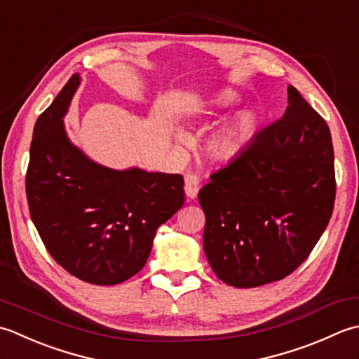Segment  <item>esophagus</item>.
Instances as JSON below:
<instances>
[{"instance_id": "34e87169", "label": "esophagus", "mask_w": 359, "mask_h": 359, "mask_svg": "<svg viewBox=\"0 0 359 359\" xmlns=\"http://www.w3.org/2000/svg\"><path fill=\"white\" fill-rule=\"evenodd\" d=\"M184 190L190 200H195L200 190V178L194 173H187L184 177Z\"/></svg>"}]
</instances>
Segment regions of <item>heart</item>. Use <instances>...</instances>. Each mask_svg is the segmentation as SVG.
<instances>
[{
    "instance_id": "obj_1",
    "label": "heart",
    "mask_w": 359,
    "mask_h": 359,
    "mask_svg": "<svg viewBox=\"0 0 359 359\" xmlns=\"http://www.w3.org/2000/svg\"><path fill=\"white\" fill-rule=\"evenodd\" d=\"M237 102V97L232 93H222L215 99L217 108H229ZM257 127V118L252 113H241L236 119L229 122L208 141V153L214 159H226L236 155V153L250 141ZM175 136L184 139V133L181 130H175Z\"/></svg>"
}]
</instances>
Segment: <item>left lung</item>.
<instances>
[{
    "instance_id": "8db88e82",
    "label": "left lung",
    "mask_w": 359,
    "mask_h": 359,
    "mask_svg": "<svg viewBox=\"0 0 359 359\" xmlns=\"http://www.w3.org/2000/svg\"><path fill=\"white\" fill-rule=\"evenodd\" d=\"M330 130L294 86L288 107L210 175L198 200L203 248L220 280L254 288L299 268L333 214Z\"/></svg>"
}]
</instances>
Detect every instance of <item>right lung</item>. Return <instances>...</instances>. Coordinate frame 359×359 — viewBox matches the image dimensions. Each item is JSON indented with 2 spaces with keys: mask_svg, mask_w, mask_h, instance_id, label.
Wrapping results in <instances>:
<instances>
[{
  "mask_svg": "<svg viewBox=\"0 0 359 359\" xmlns=\"http://www.w3.org/2000/svg\"><path fill=\"white\" fill-rule=\"evenodd\" d=\"M80 77L72 76L35 122L26 172L29 212L58 265L93 285L141 271L156 229L184 204L181 175L111 170L88 159L65 133Z\"/></svg>",
  "mask_w": 359,
  "mask_h": 359,
  "instance_id": "obj_1",
  "label": "right lung"
}]
</instances>
